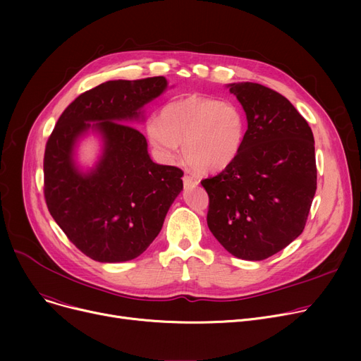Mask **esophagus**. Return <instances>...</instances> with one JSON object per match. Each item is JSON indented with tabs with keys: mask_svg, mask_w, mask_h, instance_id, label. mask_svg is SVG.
I'll use <instances>...</instances> for the list:
<instances>
[{
	"mask_svg": "<svg viewBox=\"0 0 361 361\" xmlns=\"http://www.w3.org/2000/svg\"><path fill=\"white\" fill-rule=\"evenodd\" d=\"M183 183H184V187H185V188H193V187L199 185V180L195 178V177H192V176H184Z\"/></svg>",
	"mask_w": 361,
	"mask_h": 361,
	"instance_id": "1",
	"label": "esophagus"
}]
</instances>
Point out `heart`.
Wrapping results in <instances>:
<instances>
[{
    "instance_id": "1",
    "label": "heart",
    "mask_w": 361,
    "mask_h": 361,
    "mask_svg": "<svg viewBox=\"0 0 361 361\" xmlns=\"http://www.w3.org/2000/svg\"><path fill=\"white\" fill-rule=\"evenodd\" d=\"M244 112L233 102L190 94L168 102L161 117L146 123V136L159 159L177 158L183 143V157L200 173H221L238 158L244 145Z\"/></svg>"
}]
</instances>
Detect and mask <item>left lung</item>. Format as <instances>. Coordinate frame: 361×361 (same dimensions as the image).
I'll return each instance as SVG.
<instances>
[{"mask_svg":"<svg viewBox=\"0 0 361 361\" xmlns=\"http://www.w3.org/2000/svg\"><path fill=\"white\" fill-rule=\"evenodd\" d=\"M226 87L245 112L247 131L234 164L202 181L209 195L207 226L233 256L263 260L305 230L316 193L314 139L278 92L252 82Z\"/></svg>","mask_w":361,"mask_h":361,"instance_id":"left-lung-1","label":"left lung"}]
</instances>
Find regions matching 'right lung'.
I'll list each match as a JSON object with an SVG mask.
<instances>
[{
    "label": "right lung",
    "mask_w": 361,
    "mask_h": 361,
    "mask_svg": "<svg viewBox=\"0 0 361 361\" xmlns=\"http://www.w3.org/2000/svg\"><path fill=\"white\" fill-rule=\"evenodd\" d=\"M168 89L162 75L109 80L75 98L61 114L44 158L45 200L68 240L102 263L140 256L159 234L183 190V171L150 159L146 137L128 124L145 121V105ZM89 132L102 154L83 170L75 159Z\"/></svg>",
    "instance_id": "add662e5"
}]
</instances>
